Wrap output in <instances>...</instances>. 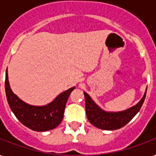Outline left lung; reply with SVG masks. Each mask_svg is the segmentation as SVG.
I'll list each match as a JSON object with an SVG mask.
<instances>
[{
	"mask_svg": "<svg viewBox=\"0 0 156 156\" xmlns=\"http://www.w3.org/2000/svg\"><path fill=\"white\" fill-rule=\"evenodd\" d=\"M84 96L86 101V114L90 123L99 129L116 130L126 125L139 111L145 99L146 92L141 100L135 106L121 112L104 111L92 101L87 92H84Z\"/></svg>",
	"mask_w": 156,
	"mask_h": 156,
	"instance_id": "1",
	"label": "left lung"
}]
</instances>
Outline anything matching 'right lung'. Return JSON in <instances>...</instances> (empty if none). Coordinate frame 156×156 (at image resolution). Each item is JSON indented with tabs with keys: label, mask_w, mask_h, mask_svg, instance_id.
<instances>
[{
	"label": "right lung",
	"mask_w": 156,
	"mask_h": 156,
	"mask_svg": "<svg viewBox=\"0 0 156 156\" xmlns=\"http://www.w3.org/2000/svg\"><path fill=\"white\" fill-rule=\"evenodd\" d=\"M75 87L62 92L49 105L33 106L24 103L12 92L9 86L7 70L5 80L6 99L10 109L23 125L36 132H45L57 127L64 117V109L69 94Z\"/></svg>",
	"instance_id": "add662e5"
}]
</instances>
